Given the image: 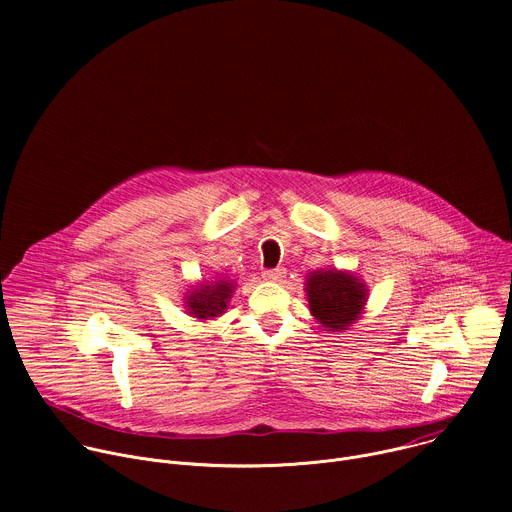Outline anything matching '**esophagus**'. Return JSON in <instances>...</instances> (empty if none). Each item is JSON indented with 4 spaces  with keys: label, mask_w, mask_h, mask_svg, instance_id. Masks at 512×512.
Returning <instances> with one entry per match:
<instances>
[{
    "label": "esophagus",
    "mask_w": 512,
    "mask_h": 512,
    "mask_svg": "<svg viewBox=\"0 0 512 512\" xmlns=\"http://www.w3.org/2000/svg\"><path fill=\"white\" fill-rule=\"evenodd\" d=\"M285 273H287V271H285L283 267H277V269H267V271H263V277L269 279V281H283Z\"/></svg>",
    "instance_id": "1"
}]
</instances>
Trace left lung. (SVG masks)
I'll list each match as a JSON object with an SVG mask.
<instances>
[{
	"label": "left lung",
	"mask_w": 512,
	"mask_h": 512,
	"mask_svg": "<svg viewBox=\"0 0 512 512\" xmlns=\"http://www.w3.org/2000/svg\"><path fill=\"white\" fill-rule=\"evenodd\" d=\"M312 316L330 332L348 330L364 312L369 289L358 275L342 269H318L306 279Z\"/></svg>",
	"instance_id": "obj_1"
}]
</instances>
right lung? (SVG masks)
<instances>
[{
    "instance_id": "obj_1",
    "label": "right lung",
    "mask_w": 512,
    "mask_h": 512,
    "mask_svg": "<svg viewBox=\"0 0 512 512\" xmlns=\"http://www.w3.org/2000/svg\"><path fill=\"white\" fill-rule=\"evenodd\" d=\"M235 294V283L231 279L202 281L186 291L184 308L186 314L196 320H214L223 316L229 308V302Z\"/></svg>"
}]
</instances>
